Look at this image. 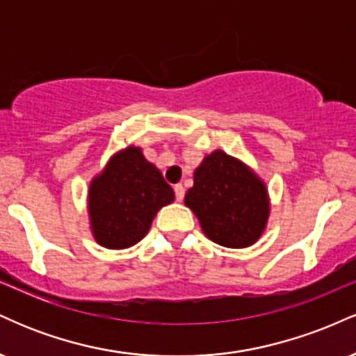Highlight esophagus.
<instances>
[{"label": "esophagus", "instance_id": "34e87169", "mask_svg": "<svg viewBox=\"0 0 356 356\" xmlns=\"http://www.w3.org/2000/svg\"><path fill=\"white\" fill-rule=\"evenodd\" d=\"M174 192H175V199H177V201L181 202L182 199H184V195H186V189H184L182 184H177V186L174 187Z\"/></svg>", "mask_w": 356, "mask_h": 356}]
</instances>
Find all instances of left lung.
<instances>
[{"instance_id": "left-lung-1", "label": "left lung", "mask_w": 356, "mask_h": 356, "mask_svg": "<svg viewBox=\"0 0 356 356\" xmlns=\"http://www.w3.org/2000/svg\"><path fill=\"white\" fill-rule=\"evenodd\" d=\"M184 202L197 216L207 238L234 249L254 244L269 216L264 182L222 150L204 157Z\"/></svg>"}]
</instances>
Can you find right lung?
<instances>
[{
  "label": "right lung",
  "instance_id": "right-lung-1",
  "mask_svg": "<svg viewBox=\"0 0 356 356\" xmlns=\"http://www.w3.org/2000/svg\"><path fill=\"white\" fill-rule=\"evenodd\" d=\"M174 201V191L138 147L113 155L93 179L88 214L93 238L108 249L134 246L149 231L161 207Z\"/></svg>",
  "mask_w": 356,
  "mask_h": 356
}]
</instances>
